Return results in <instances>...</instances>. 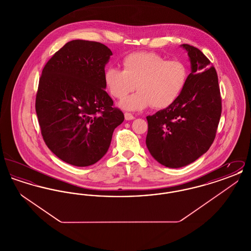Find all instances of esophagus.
Returning <instances> with one entry per match:
<instances>
[{"label":"esophagus","instance_id":"34e87169","mask_svg":"<svg viewBox=\"0 0 251 251\" xmlns=\"http://www.w3.org/2000/svg\"><path fill=\"white\" fill-rule=\"evenodd\" d=\"M124 117H125V120H132L134 119V117L130 114V113H125L124 114Z\"/></svg>","mask_w":251,"mask_h":251}]
</instances>
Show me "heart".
I'll list each match as a JSON object with an SVG mask.
<instances>
[{
	"instance_id": "obj_1",
	"label": "heart",
	"mask_w": 251,
	"mask_h": 251,
	"mask_svg": "<svg viewBox=\"0 0 251 251\" xmlns=\"http://www.w3.org/2000/svg\"><path fill=\"white\" fill-rule=\"evenodd\" d=\"M123 71L108 67L103 81L108 92L122 100L135 88L133 95L120 102L130 111L151 106L165 109L173 104L185 87L188 77L186 65L179 60H167L152 51H139L122 60Z\"/></svg>"
}]
</instances>
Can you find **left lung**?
I'll return each instance as SVG.
<instances>
[{
    "instance_id": "obj_1",
    "label": "left lung",
    "mask_w": 251,
    "mask_h": 251,
    "mask_svg": "<svg viewBox=\"0 0 251 251\" xmlns=\"http://www.w3.org/2000/svg\"><path fill=\"white\" fill-rule=\"evenodd\" d=\"M180 47L191 64L185 87L173 104L147 117V148L169 168L185 167L210 149L222 109L218 78L210 60L191 45Z\"/></svg>"
}]
</instances>
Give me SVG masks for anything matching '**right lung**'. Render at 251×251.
Instances as JSON below:
<instances>
[{
	"mask_svg": "<svg viewBox=\"0 0 251 251\" xmlns=\"http://www.w3.org/2000/svg\"><path fill=\"white\" fill-rule=\"evenodd\" d=\"M111 55L101 43L72 40L49 60L39 79L36 111L41 134L50 151L72 166L100 160L124 120L104 90Z\"/></svg>",
	"mask_w": 251,
	"mask_h": 251,
	"instance_id": "1",
	"label": "right lung"
}]
</instances>
